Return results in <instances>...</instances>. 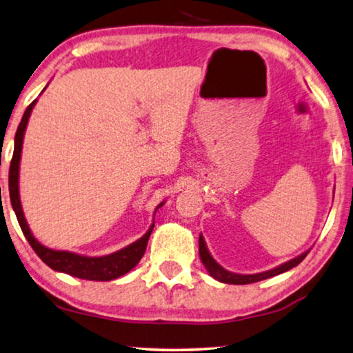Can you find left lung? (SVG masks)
Listing matches in <instances>:
<instances>
[{
    "label": "left lung",
    "mask_w": 353,
    "mask_h": 353,
    "mask_svg": "<svg viewBox=\"0 0 353 353\" xmlns=\"http://www.w3.org/2000/svg\"><path fill=\"white\" fill-rule=\"evenodd\" d=\"M306 255H307V252H304V254L298 255L296 259L282 263V265H279L277 268H274V270L259 272V274H236V272H230V271L225 270V268L220 266L219 263L212 259V255L209 254L206 241H204L203 234L199 236V259H201L204 268H206L209 274L212 276L215 281L223 282V283H233V285H245V283L260 282V281H265V279H270V277H274L277 274H282V272H285L288 270H292V268L298 266L299 263L306 259Z\"/></svg>",
    "instance_id": "1"
}]
</instances>
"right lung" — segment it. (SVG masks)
I'll return each mask as SVG.
<instances>
[{"mask_svg":"<svg viewBox=\"0 0 353 353\" xmlns=\"http://www.w3.org/2000/svg\"><path fill=\"white\" fill-rule=\"evenodd\" d=\"M34 104H36V99L30 104L28 108H26L23 117H22V122H20L17 133H15L14 155H12V161H10V168H9L10 204H12L14 212H15V215H17L19 225L23 231L26 241H28L30 245L33 247V250L38 254L39 259L44 261L47 266L52 268L54 271L65 272V274L74 276L79 279H85V281H112V279H117L120 276L126 274V272L133 270V268L139 263V260L143 259L145 247H147V241H149V238H150V233H152V230H154L155 222L150 225V228L147 230V233L143 236V238H139L136 243L126 245V247H123V249L114 252V254L104 255V256H85L81 254H74V252L49 249V247L42 245L39 241L34 238L33 233H31L28 223H26V220H25L22 203H20L19 168H20V157H22L25 130H26V125H28V119L31 115V110H33V108H34ZM163 203L159 204V208L163 206ZM157 209H155V212H157Z\"/></svg>","mask_w":353,"mask_h":353,"instance_id":"add662e5","label":"right lung"}]
</instances>
